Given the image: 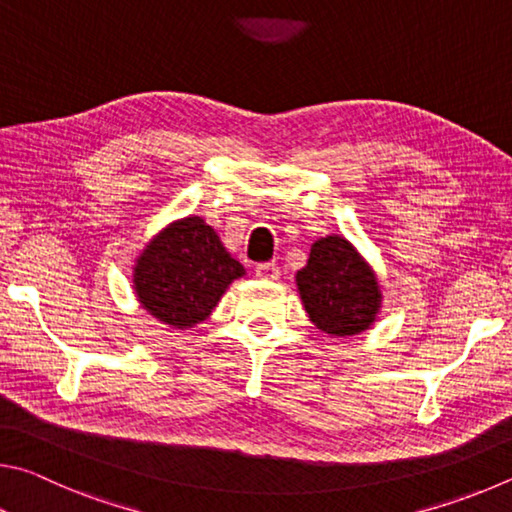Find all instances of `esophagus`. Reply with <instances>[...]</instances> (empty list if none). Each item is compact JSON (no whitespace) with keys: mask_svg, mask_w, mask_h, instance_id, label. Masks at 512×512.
Returning <instances> with one entry per match:
<instances>
[{"mask_svg":"<svg viewBox=\"0 0 512 512\" xmlns=\"http://www.w3.org/2000/svg\"><path fill=\"white\" fill-rule=\"evenodd\" d=\"M256 276L263 281H276L281 276V270L276 263H261L256 265Z\"/></svg>","mask_w":512,"mask_h":512,"instance_id":"obj_1","label":"esophagus"}]
</instances>
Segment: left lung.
<instances>
[{
  "label": "left lung",
  "instance_id": "1",
  "mask_svg": "<svg viewBox=\"0 0 512 512\" xmlns=\"http://www.w3.org/2000/svg\"><path fill=\"white\" fill-rule=\"evenodd\" d=\"M297 290L312 324L330 337L364 333L382 308L378 274L337 233L312 242L308 263L297 272Z\"/></svg>",
  "mask_w": 512,
  "mask_h": 512
}]
</instances>
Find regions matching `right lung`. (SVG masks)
<instances>
[{
    "mask_svg": "<svg viewBox=\"0 0 512 512\" xmlns=\"http://www.w3.org/2000/svg\"><path fill=\"white\" fill-rule=\"evenodd\" d=\"M245 276L200 215L170 222L152 238L132 267L139 306L170 328H193L211 315L229 285Z\"/></svg>",
    "mask_w": 512,
    "mask_h": 512,
    "instance_id": "obj_1",
    "label": "right lung"
}]
</instances>
